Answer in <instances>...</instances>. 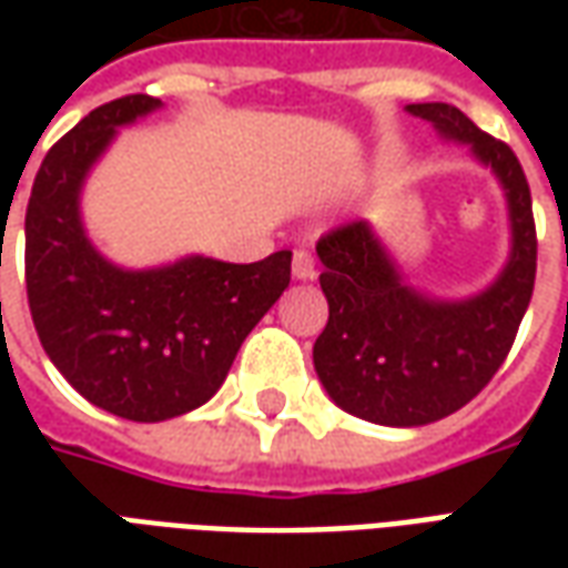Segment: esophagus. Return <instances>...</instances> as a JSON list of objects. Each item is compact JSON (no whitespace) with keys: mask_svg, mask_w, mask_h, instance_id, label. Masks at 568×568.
Listing matches in <instances>:
<instances>
[{"mask_svg":"<svg viewBox=\"0 0 568 568\" xmlns=\"http://www.w3.org/2000/svg\"><path fill=\"white\" fill-rule=\"evenodd\" d=\"M292 273H295L297 280H313L316 276V258H313L310 248H295V255H292Z\"/></svg>","mask_w":568,"mask_h":568,"instance_id":"1","label":"esophagus"}]
</instances>
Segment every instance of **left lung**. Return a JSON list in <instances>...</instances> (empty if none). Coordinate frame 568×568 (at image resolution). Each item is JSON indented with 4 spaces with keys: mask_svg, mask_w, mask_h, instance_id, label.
Returning <instances> with one entry per match:
<instances>
[{
    "mask_svg": "<svg viewBox=\"0 0 568 568\" xmlns=\"http://www.w3.org/2000/svg\"><path fill=\"white\" fill-rule=\"evenodd\" d=\"M450 140L468 142L508 191L514 248L493 288L440 304L417 295L386 258L365 222L320 236V283L328 322L313 365L334 405L381 426H426L475 398L511 353L536 285V219L529 182L508 142L489 136L456 105L414 103Z\"/></svg>",
    "mask_w": 568,
    "mask_h": 568,
    "instance_id": "obj_1",
    "label": "left lung"
}]
</instances>
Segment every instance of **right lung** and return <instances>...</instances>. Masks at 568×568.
I'll list each match as a JSON object with an SVG mask.
<instances>
[{
	"label": "right lung",
	"instance_id": "add662e5",
	"mask_svg": "<svg viewBox=\"0 0 568 568\" xmlns=\"http://www.w3.org/2000/svg\"><path fill=\"white\" fill-rule=\"evenodd\" d=\"M130 93L93 109L44 154L27 203V301L57 371L133 423L182 417L219 393L236 349L292 280V252L255 264L185 258L121 271L79 222V191L115 128L158 109Z\"/></svg>",
	"mask_w": 568,
	"mask_h": 568
}]
</instances>
